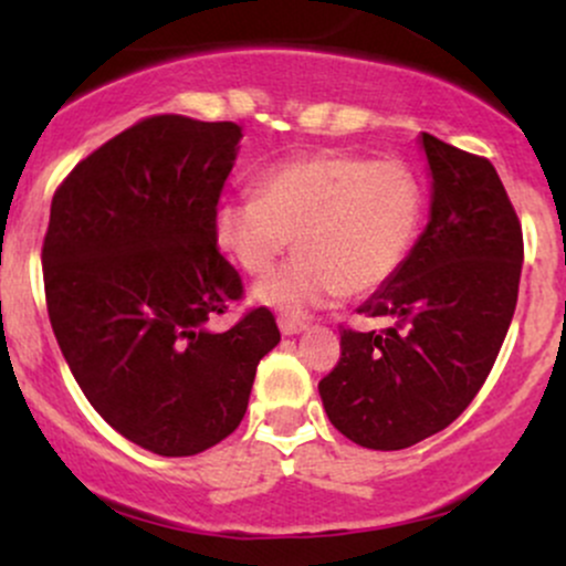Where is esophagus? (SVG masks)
<instances>
[{
	"instance_id": "34e87169",
	"label": "esophagus",
	"mask_w": 566,
	"mask_h": 566,
	"mask_svg": "<svg viewBox=\"0 0 566 566\" xmlns=\"http://www.w3.org/2000/svg\"><path fill=\"white\" fill-rule=\"evenodd\" d=\"M279 329H282V335H301L308 329V324L301 319H292V316H282V319H279Z\"/></svg>"
}]
</instances>
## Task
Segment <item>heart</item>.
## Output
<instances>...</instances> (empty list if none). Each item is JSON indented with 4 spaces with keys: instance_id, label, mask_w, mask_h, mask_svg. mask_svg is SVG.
<instances>
[{
    "instance_id": "1",
    "label": "heart",
    "mask_w": 566,
    "mask_h": 566,
    "mask_svg": "<svg viewBox=\"0 0 566 566\" xmlns=\"http://www.w3.org/2000/svg\"><path fill=\"white\" fill-rule=\"evenodd\" d=\"M426 210L418 170L399 157L322 151L265 167L255 197L216 210V242L250 276L301 255L255 287V301L290 316L335 297L367 295L391 282L407 261Z\"/></svg>"
}]
</instances>
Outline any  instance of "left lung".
I'll use <instances>...</instances> for the list:
<instances>
[{"label":"left lung","mask_w":566,"mask_h":566,"mask_svg":"<svg viewBox=\"0 0 566 566\" xmlns=\"http://www.w3.org/2000/svg\"><path fill=\"white\" fill-rule=\"evenodd\" d=\"M431 216L391 282L359 305L386 329H343L319 382L324 412L369 450H405L447 428L495 365L518 297L522 226L490 159L420 135Z\"/></svg>","instance_id":"1"}]
</instances>
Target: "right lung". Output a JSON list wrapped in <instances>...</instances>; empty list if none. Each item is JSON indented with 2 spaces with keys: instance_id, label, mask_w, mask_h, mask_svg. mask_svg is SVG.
Returning <instances> with one entry per match:
<instances>
[{
  "instance_id": "obj_1",
  "label": "right lung",
  "mask_w": 566,
  "mask_h": 566,
  "mask_svg": "<svg viewBox=\"0 0 566 566\" xmlns=\"http://www.w3.org/2000/svg\"><path fill=\"white\" fill-rule=\"evenodd\" d=\"M239 140L233 122L151 116L82 159L50 207L44 295L63 359L114 431L165 458L237 431L282 337L269 308L207 327L244 292L212 231Z\"/></svg>"
}]
</instances>
